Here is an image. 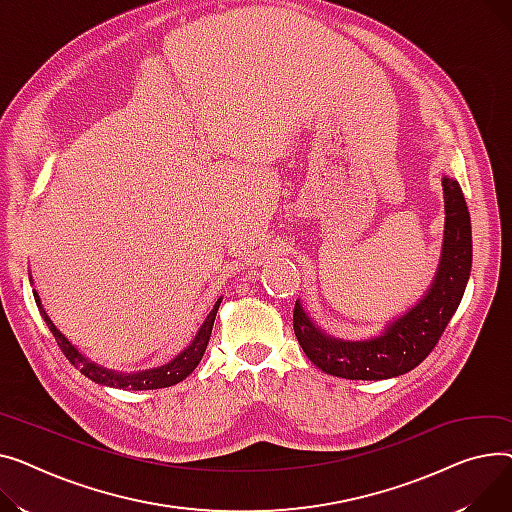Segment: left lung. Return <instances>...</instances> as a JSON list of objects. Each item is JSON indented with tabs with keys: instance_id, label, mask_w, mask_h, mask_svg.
<instances>
[{
	"instance_id": "8db88e82",
	"label": "left lung",
	"mask_w": 512,
	"mask_h": 512,
	"mask_svg": "<svg viewBox=\"0 0 512 512\" xmlns=\"http://www.w3.org/2000/svg\"><path fill=\"white\" fill-rule=\"evenodd\" d=\"M444 242L436 277L428 293L405 316L368 341L328 337L295 302L293 330L310 362L322 372L349 380H382L419 366L440 341L457 312L471 273V217L455 179L442 177Z\"/></svg>"
}]
</instances>
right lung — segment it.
<instances>
[{"label": "right lung", "mask_w": 512, "mask_h": 512, "mask_svg": "<svg viewBox=\"0 0 512 512\" xmlns=\"http://www.w3.org/2000/svg\"><path fill=\"white\" fill-rule=\"evenodd\" d=\"M35 293V302L39 306V312L43 316V320L47 322L49 330L53 333L59 349H62V353L70 359L72 366L78 368L86 378H90L97 384H105V386H115V388H124V390H153V388H165V386H173L177 382H182L186 376H190L196 366L200 364V359L206 351V345H208V339H210V333H213V324H215V318H217V310L221 306V299H217L215 308L210 310V314L206 316L204 324L200 326L198 335L194 337V341L179 353L175 359H171L169 364L161 366V368H153V370H144V372H136V374H119V372H113V370H107V368H101L97 366L95 362H88V359L62 335L59 330L55 328V324L51 322V318L45 314L43 306H41V299Z\"/></svg>", "instance_id": "right-lung-1"}]
</instances>
